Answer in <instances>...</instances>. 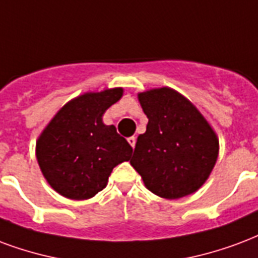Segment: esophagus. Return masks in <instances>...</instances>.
Segmentation results:
<instances>
[{
  "label": "esophagus",
  "instance_id": "esophagus-1",
  "mask_svg": "<svg viewBox=\"0 0 258 258\" xmlns=\"http://www.w3.org/2000/svg\"><path fill=\"white\" fill-rule=\"evenodd\" d=\"M127 141H128V144L131 145V146H133V149L135 148V144H137V138H135V137H130L128 139H127Z\"/></svg>",
  "mask_w": 258,
  "mask_h": 258
}]
</instances>
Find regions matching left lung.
Here are the masks:
<instances>
[{
  "label": "left lung",
  "instance_id": "left-lung-1",
  "mask_svg": "<svg viewBox=\"0 0 258 258\" xmlns=\"http://www.w3.org/2000/svg\"><path fill=\"white\" fill-rule=\"evenodd\" d=\"M148 116L137 139L131 165L146 188L167 200L196 192L211 175L219 156V138L191 101L171 87L138 93Z\"/></svg>",
  "mask_w": 258,
  "mask_h": 258
}]
</instances>
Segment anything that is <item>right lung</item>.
<instances>
[{"label": "right lung", "mask_w": 258, "mask_h": 258, "mask_svg": "<svg viewBox=\"0 0 258 258\" xmlns=\"http://www.w3.org/2000/svg\"><path fill=\"white\" fill-rule=\"evenodd\" d=\"M121 95V87L78 95L38 137L35 154L42 175L62 197H94L108 184L112 169L130 160L133 148L114 125L102 121L105 110Z\"/></svg>", "instance_id": "right-lung-1"}]
</instances>
